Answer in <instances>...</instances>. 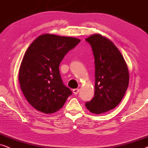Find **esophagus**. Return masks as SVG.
<instances>
[{
	"label": "esophagus",
	"mask_w": 148,
	"mask_h": 148,
	"mask_svg": "<svg viewBox=\"0 0 148 148\" xmlns=\"http://www.w3.org/2000/svg\"><path fill=\"white\" fill-rule=\"evenodd\" d=\"M79 91H80L79 88H74V89H73V92H74V95H77Z\"/></svg>",
	"instance_id": "1"
}]
</instances>
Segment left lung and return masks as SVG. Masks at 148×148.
Segmentation results:
<instances>
[{
	"label": "left lung",
	"instance_id": "1",
	"mask_svg": "<svg viewBox=\"0 0 148 148\" xmlns=\"http://www.w3.org/2000/svg\"><path fill=\"white\" fill-rule=\"evenodd\" d=\"M95 58V95L85 104L93 114L114 109L121 101L129 86L127 65L119 49L110 39L95 34L86 38Z\"/></svg>",
	"mask_w": 148,
	"mask_h": 148
}]
</instances>
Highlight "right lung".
<instances>
[{
	"label": "right lung",
	"mask_w": 148,
	"mask_h": 148,
	"mask_svg": "<svg viewBox=\"0 0 148 148\" xmlns=\"http://www.w3.org/2000/svg\"><path fill=\"white\" fill-rule=\"evenodd\" d=\"M80 41L73 37L45 34L37 37L25 51L18 79L25 99L36 110L56 112L72 95L63 83L59 67L65 55Z\"/></svg>",
	"instance_id": "add662e5"
}]
</instances>
